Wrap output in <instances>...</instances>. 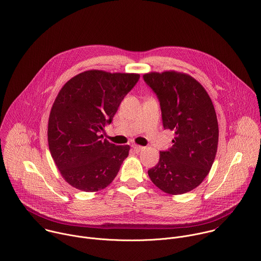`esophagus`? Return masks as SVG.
Listing matches in <instances>:
<instances>
[{
  "label": "esophagus",
  "instance_id": "1",
  "mask_svg": "<svg viewBox=\"0 0 261 261\" xmlns=\"http://www.w3.org/2000/svg\"><path fill=\"white\" fill-rule=\"evenodd\" d=\"M132 147H133L134 151H136V152H139L140 150H142V149H143V146H141V145H137V144H133V145H132Z\"/></svg>",
  "mask_w": 261,
  "mask_h": 261
}]
</instances>
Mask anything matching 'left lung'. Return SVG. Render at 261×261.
<instances>
[{
	"label": "left lung",
	"mask_w": 261,
	"mask_h": 261,
	"mask_svg": "<svg viewBox=\"0 0 261 261\" xmlns=\"http://www.w3.org/2000/svg\"><path fill=\"white\" fill-rule=\"evenodd\" d=\"M143 79L160 100L164 128L175 133L172 147L160 151L148 176L166 194H186L203 182L216 155L219 131L214 106L204 87L188 73L151 71Z\"/></svg>",
	"instance_id": "obj_1"
}]
</instances>
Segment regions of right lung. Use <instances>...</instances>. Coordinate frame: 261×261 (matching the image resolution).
I'll return each mask as SVG.
<instances>
[{
    "instance_id": "right-lung-1",
    "label": "right lung",
    "mask_w": 261,
    "mask_h": 261,
    "mask_svg": "<svg viewBox=\"0 0 261 261\" xmlns=\"http://www.w3.org/2000/svg\"><path fill=\"white\" fill-rule=\"evenodd\" d=\"M140 74L83 71L58 92L48 121V144L63 179L87 193L106 189L117 176L129 145H116L98 133L111 124Z\"/></svg>"
}]
</instances>
